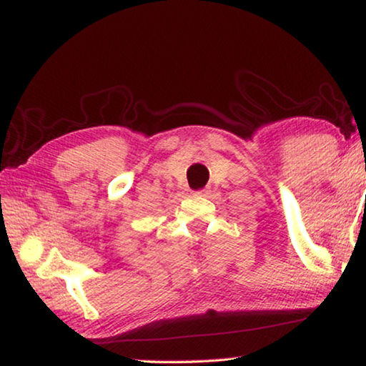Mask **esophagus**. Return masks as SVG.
<instances>
[{"label":"esophagus","mask_w":366,"mask_h":366,"mask_svg":"<svg viewBox=\"0 0 366 366\" xmlns=\"http://www.w3.org/2000/svg\"><path fill=\"white\" fill-rule=\"evenodd\" d=\"M209 194V190L208 189H202V190H198L197 192V195H200V197H207Z\"/></svg>","instance_id":"esophagus-1"}]
</instances>
